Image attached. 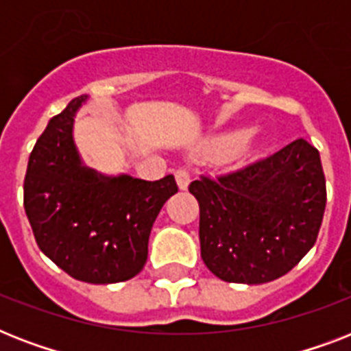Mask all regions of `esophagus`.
Wrapping results in <instances>:
<instances>
[{
    "label": "esophagus",
    "mask_w": 351,
    "mask_h": 351,
    "mask_svg": "<svg viewBox=\"0 0 351 351\" xmlns=\"http://www.w3.org/2000/svg\"><path fill=\"white\" fill-rule=\"evenodd\" d=\"M175 178L176 184L180 187L182 191H186L187 186H189V182H191V175H189V171L187 169H176L175 171Z\"/></svg>",
    "instance_id": "esophagus-1"
}]
</instances>
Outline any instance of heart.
Wrapping results in <instances>:
<instances>
[{
  "label": "heart",
  "mask_w": 351,
  "mask_h": 351,
  "mask_svg": "<svg viewBox=\"0 0 351 351\" xmlns=\"http://www.w3.org/2000/svg\"><path fill=\"white\" fill-rule=\"evenodd\" d=\"M251 132L247 129H234V131L222 132L217 136L209 138L202 145V154L208 158L222 160L230 158L233 154L247 153L253 147V142L250 140Z\"/></svg>",
  "instance_id": "heart-1"
}]
</instances>
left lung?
Instances as JSON below:
<instances>
[{
  "label": "left lung",
  "instance_id": "obj_1",
  "mask_svg": "<svg viewBox=\"0 0 351 351\" xmlns=\"http://www.w3.org/2000/svg\"><path fill=\"white\" fill-rule=\"evenodd\" d=\"M200 255L226 282L264 284L293 269L313 247L326 208L321 156L304 138L244 169L202 176Z\"/></svg>",
  "mask_w": 351,
  "mask_h": 351
}]
</instances>
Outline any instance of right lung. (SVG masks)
I'll return each instance as SVG.
<instances>
[{"mask_svg": "<svg viewBox=\"0 0 351 351\" xmlns=\"http://www.w3.org/2000/svg\"><path fill=\"white\" fill-rule=\"evenodd\" d=\"M85 101V95L74 98L38 138L25 175V213L40 250L71 277L123 282L142 271L154 220L178 187L173 175L147 182L87 167L73 136Z\"/></svg>", "mask_w": 351, "mask_h": 351, "instance_id": "right-lung-1", "label": "right lung"}]
</instances>
